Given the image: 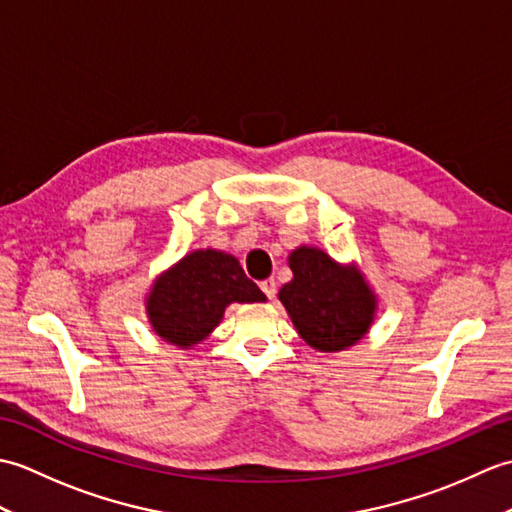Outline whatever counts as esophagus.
Returning <instances> with one entry per match:
<instances>
[{"label":"esophagus","instance_id":"obj_1","mask_svg":"<svg viewBox=\"0 0 512 512\" xmlns=\"http://www.w3.org/2000/svg\"><path fill=\"white\" fill-rule=\"evenodd\" d=\"M259 288L264 290V295L273 301L275 299V295H277V281L275 279H266V281H262V284H259Z\"/></svg>","mask_w":512,"mask_h":512}]
</instances>
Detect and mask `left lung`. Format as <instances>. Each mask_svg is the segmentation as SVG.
<instances>
[{
    "label": "left lung",
    "instance_id": "8db88e82",
    "mask_svg": "<svg viewBox=\"0 0 512 512\" xmlns=\"http://www.w3.org/2000/svg\"><path fill=\"white\" fill-rule=\"evenodd\" d=\"M288 266L292 279L281 286L279 301L312 350L334 354L365 339L376 319L378 299L361 268L336 262L308 244L292 250Z\"/></svg>",
    "mask_w": 512,
    "mask_h": 512
}]
</instances>
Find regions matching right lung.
I'll return each instance as SVG.
<instances>
[{
    "label": "right lung",
    "instance_id": "obj_1",
    "mask_svg": "<svg viewBox=\"0 0 512 512\" xmlns=\"http://www.w3.org/2000/svg\"><path fill=\"white\" fill-rule=\"evenodd\" d=\"M266 295L250 281L237 257L198 248L160 273L145 295L151 330L162 341L191 350L220 325L231 303H262Z\"/></svg>",
    "mask_w": 512,
    "mask_h": 512
}]
</instances>
